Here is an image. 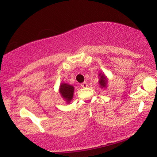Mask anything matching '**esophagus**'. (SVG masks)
Instances as JSON below:
<instances>
[{
  "mask_svg": "<svg viewBox=\"0 0 157 157\" xmlns=\"http://www.w3.org/2000/svg\"><path fill=\"white\" fill-rule=\"evenodd\" d=\"M80 86H81V87H82V88H86V87H87V86H88L87 82H82V83H81V84H80Z\"/></svg>",
  "mask_w": 157,
  "mask_h": 157,
  "instance_id": "1",
  "label": "esophagus"
}]
</instances>
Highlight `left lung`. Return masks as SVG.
Segmentation results:
<instances>
[{
  "instance_id": "1",
  "label": "left lung",
  "mask_w": 157,
  "mask_h": 157,
  "mask_svg": "<svg viewBox=\"0 0 157 157\" xmlns=\"http://www.w3.org/2000/svg\"><path fill=\"white\" fill-rule=\"evenodd\" d=\"M106 82H107V80H106V77L104 75L100 76V84L102 86V88L105 87L106 86Z\"/></svg>"
}]
</instances>
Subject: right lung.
I'll list each match as a JSON object with an SVG mask.
<instances>
[{"mask_svg":"<svg viewBox=\"0 0 157 157\" xmlns=\"http://www.w3.org/2000/svg\"><path fill=\"white\" fill-rule=\"evenodd\" d=\"M60 92L66 101L70 102L72 100L74 94V87L66 83H62L60 86Z\"/></svg>","mask_w":157,"mask_h":157,"instance_id":"obj_1","label":"right lung"}]
</instances>
